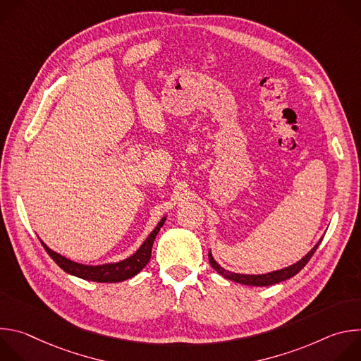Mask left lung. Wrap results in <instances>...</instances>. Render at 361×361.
Instances as JSON below:
<instances>
[{
	"mask_svg": "<svg viewBox=\"0 0 361 361\" xmlns=\"http://www.w3.org/2000/svg\"><path fill=\"white\" fill-rule=\"evenodd\" d=\"M323 237L319 240V243L308 251L301 260H298L297 263L288 266V267H284V269H280V270H274V271H270V273H266V274H240V273H233V271H228L226 270L224 267H221L216 260L212 254V250L209 251V260H210V264L212 267L220 274L223 276L224 279H228L231 281H235V283H240V284H244V286H255V287H266V286H271V284H277V283H281L284 280H288L291 277H294L307 263L308 260L312 259L313 254L316 252L317 247L320 245Z\"/></svg>",
	"mask_w": 361,
	"mask_h": 361,
	"instance_id": "1",
	"label": "left lung"
}]
</instances>
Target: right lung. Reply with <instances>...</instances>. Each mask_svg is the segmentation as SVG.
<instances>
[{
	"label": "right lung",
	"mask_w": 361,
	"mask_h": 361,
	"mask_svg": "<svg viewBox=\"0 0 361 361\" xmlns=\"http://www.w3.org/2000/svg\"><path fill=\"white\" fill-rule=\"evenodd\" d=\"M166 220H167V216L159 221L156 228L148 234V237L144 240V243L138 247V250L134 254H131L130 257H127V259L117 263H106V264H97V266L81 264L67 259V257L61 255L54 250H51L42 240L39 241L51 259H53L66 273L80 277L82 280L95 281V283H120L134 277L147 266L151 257V248H152L154 240H156Z\"/></svg>",
	"instance_id": "right-lung-1"
}]
</instances>
